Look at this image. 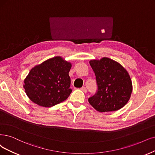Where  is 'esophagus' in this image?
Instances as JSON below:
<instances>
[{
  "label": "esophagus",
  "instance_id": "1",
  "mask_svg": "<svg viewBox=\"0 0 155 155\" xmlns=\"http://www.w3.org/2000/svg\"><path fill=\"white\" fill-rule=\"evenodd\" d=\"M81 89L83 91V92L87 93V89H86V87H82L81 88Z\"/></svg>",
  "mask_w": 155,
  "mask_h": 155
}]
</instances>
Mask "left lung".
I'll use <instances>...</instances> for the list:
<instances>
[{
	"instance_id": "8db88e82",
	"label": "left lung",
	"mask_w": 155,
	"mask_h": 155,
	"mask_svg": "<svg viewBox=\"0 0 155 155\" xmlns=\"http://www.w3.org/2000/svg\"><path fill=\"white\" fill-rule=\"evenodd\" d=\"M98 90L88 99L89 104L101 112L119 110L129 101L132 82L128 71L117 62L107 57L91 60Z\"/></svg>"
}]
</instances>
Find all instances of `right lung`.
<instances>
[{"instance_id":"1","label":"right lung","mask_w":155,"mask_h":155,"mask_svg":"<svg viewBox=\"0 0 155 155\" xmlns=\"http://www.w3.org/2000/svg\"><path fill=\"white\" fill-rule=\"evenodd\" d=\"M70 62L57 56L32 68L24 80V87L29 99L39 106L51 107L70 95Z\"/></svg>"}]
</instances>
